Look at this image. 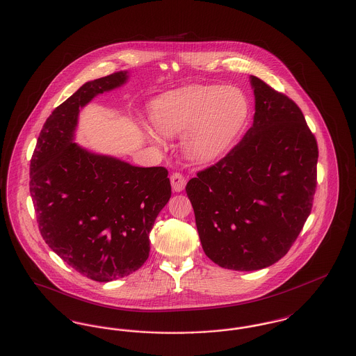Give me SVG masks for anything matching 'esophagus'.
Returning a JSON list of instances; mask_svg holds the SVG:
<instances>
[{
    "label": "esophagus",
    "instance_id": "34e87169",
    "mask_svg": "<svg viewBox=\"0 0 356 356\" xmlns=\"http://www.w3.org/2000/svg\"><path fill=\"white\" fill-rule=\"evenodd\" d=\"M170 184L172 189L175 192H181L186 188V180L184 175H181L180 172H175L170 175Z\"/></svg>",
    "mask_w": 356,
    "mask_h": 356
}]
</instances>
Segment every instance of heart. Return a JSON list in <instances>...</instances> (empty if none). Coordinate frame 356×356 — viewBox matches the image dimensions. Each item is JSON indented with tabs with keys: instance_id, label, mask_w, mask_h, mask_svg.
Listing matches in <instances>:
<instances>
[{
	"instance_id": "b5f03b06",
	"label": "heart",
	"mask_w": 356,
	"mask_h": 356,
	"mask_svg": "<svg viewBox=\"0 0 356 356\" xmlns=\"http://www.w3.org/2000/svg\"><path fill=\"white\" fill-rule=\"evenodd\" d=\"M250 113L245 95L235 86L192 85L151 104V120L161 135H183L181 149L199 164L219 159L232 145ZM151 136L157 141L156 136Z\"/></svg>"
}]
</instances>
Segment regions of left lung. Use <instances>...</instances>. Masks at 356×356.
<instances>
[{"instance_id": "left-lung-1", "label": "left lung", "mask_w": 356, "mask_h": 356, "mask_svg": "<svg viewBox=\"0 0 356 356\" xmlns=\"http://www.w3.org/2000/svg\"><path fill=\"white\" fill-rule=\"evenodd\" d=\"M254 125L186 186L205 254L235 271L270 267L287 254L311 213L318 143L303 112L251 76Z\"/></svg>"}]
</instances>
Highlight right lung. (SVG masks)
<instances>
[{"mask_svg": "<svg viewBox=\"0 0 356 356\" xmlns=\"http://www.w3.org/2000/svg\"><path fill=\"white\" fill-rule=\"evenodd\" d=\"M127 77L120 70L89 81L58 105L31 160L29 189L41 236L72 268L102 283L145 263L149 232L170 197L164 167H134L73 143L80 108Z\"/></svg>", "mask_w": 356, "mask_h": 356, "instance_id": "add662e5", "label": "right lung"}]
</instances>
